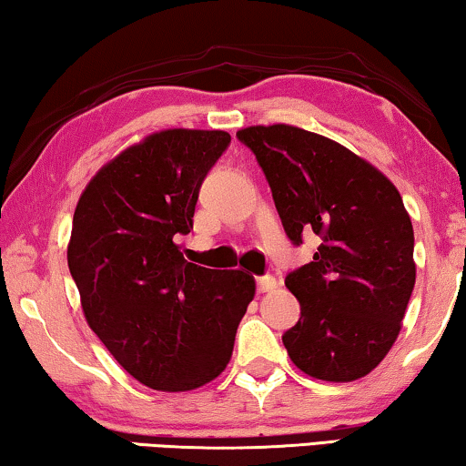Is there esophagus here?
Returning <instances> with one entry per match:
<instances>
[{
  "instance_id": "34e87169",
  "label": "esophagus",
  "mask_w": 466,
  "mask_h": 466,
  "mask_svg": "<svg viewBox=\"0 0 466 466\" xmlns=\"http://www.w3.org/2000/svg\"><path fill=\"white\" fill-rule=\"evenodd\" d=\"M278 288V281L271 275H262V278H256V289L258 292H271V289Z\"/></svg>"
}]
</instances>
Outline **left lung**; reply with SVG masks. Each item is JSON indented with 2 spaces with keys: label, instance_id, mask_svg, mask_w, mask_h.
I'll use <instances>...</instances> for the list:
<instances>
[{
  "label": "left lung",
  "instance_id": "1",
  "mask_svg": "<svg viewBox=\"0 0 466 466\" xmlns=\"http://www.w3.org/2000/svg\"><path fill=\"white\" fill-rule=\"evenodd\" d=\"M238 138L265 172L288 239H321L286 278L300 302V319L281 336L289 360L313 379H361L393 347L416 281L400 191L347 147L302 127L252 126Z\"/></svg>",
  "mask_w": 466,
  "mask_h": 466
}]
</instances>
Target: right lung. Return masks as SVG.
I'll use <instances>...</instances> for the list:
<instances>
[{
  "label": "right lung",
  "mask_w": 466,
  "mask_h": 466,
  "mask_svg": "<svg viewBox=\"0 0 466 466\" xmlns=\"http://www.w3.org/2000/svg\"><path fill=\"white\" fill-rule=\"evenodd\" d=\"M231 145L222 130H164L109 161L86 187L66 249L87 326L155 390H191L231 360L254 278L185 260L208 172Z\"/></svg>",
  "instance_id": "1"
}]
</instances>
